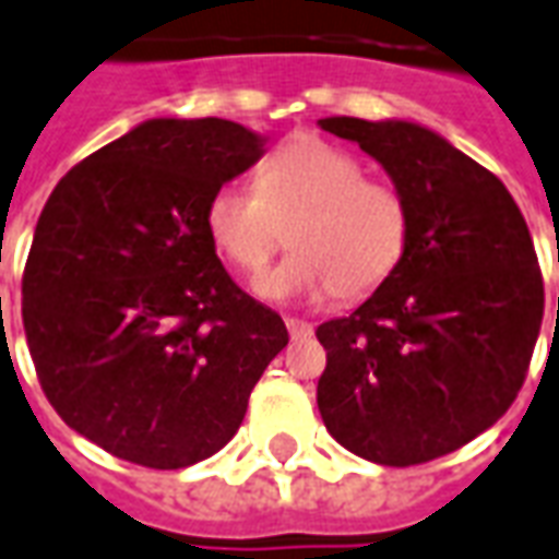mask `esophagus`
Segmentation results:
<instances>
[{
    "label": "esophagus",
    "instance_id": "34e87169",
    "mask_svg": "<svg viewBox=\"0 0 559 559\" xmlns=\"http://www.w3.org/2000/svg\"><path fill=\"white\" fill-rule=\"evenodd\" d=\"M287 332H290L293 341H308V337H313V325L311 322L305 320H296V317H287Z\"/></svg>",
    "mask_w": 559,
    "mask_h": 559
}]
</instances>
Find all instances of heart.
Instances as JSON below:
<instances>
[{"label":"heart","mask_w":559,"mask_h":559,"mask_svg":"<svg viewBox=\"0 0 559 559\" xmlns=\"http://www.w3.org/2000/svg\"><path fill=\"white\" fill-rule=\"evenodd\" d=\"M206 234L242 272H260L290 227V258L254 281L272 301L364 299L406 258L412 206L391 183L367 180L355 156L299 139L260 165L258 186L227 180L206 201Z\"/></svg>","instance_id":"heart-1"}]
</instances>
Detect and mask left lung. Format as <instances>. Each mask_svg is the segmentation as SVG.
<instances>
[{
  "instance_id": "obj_1",
  "label": "left lung",
  "mask_w": 559,
  "mask_h": 559,
  "mask_svg": "<svg viewBox=\"0 0 559 559\" xmlns=\"http://www.w3.org/2000/svg\"><path fill=\"white\" fill-rule=\"evenodd\" d=\"M320 127L382 165L412 206V239L379 290L317 329V406L355 456L420 465L486 432L522 391L545 308L531 230L498 177L420 123Z\"/></svg>"
}]
</instances>
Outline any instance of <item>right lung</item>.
I'll use <instances>...</instances> for the list:
<instances>
[{"mask_svg":"<svg viewBox=\"0 0 559 559\" xmlns=\"http://www.w3.org/2000/svg\"><path fill=\"white\" fill-rule=\"evenodd\" d=\"M263 144L225 118H151L73 165L37 218L28 353L61 420L111 456L175 471L218 453L290 341L230 281L204 222Z\"/></svg>","mask_w":559,"mask_h":559,"instance_id":"obj_1","label":"right lung"}]
</instances>
